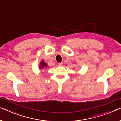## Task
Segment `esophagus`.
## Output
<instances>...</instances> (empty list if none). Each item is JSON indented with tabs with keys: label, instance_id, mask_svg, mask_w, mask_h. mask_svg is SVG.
I'll return each instance as SVG.
<instances>
[{
	"label": "esophagus",
	"instance_id": "34e87169",
	"mask_svg": "<svg viewBox=\"0 0 121 121\" xmlns=\"http://www.w3.org/2000/svg\"><path fill=\"white\" fill-rule=\"evenodd\" d=\"M63 65H63L62 63H59V64H58V66H59L61 67V66H63Z\"/></svg>",
	"mask_w": 121,
	"mask_h": 121
}]
</instances>
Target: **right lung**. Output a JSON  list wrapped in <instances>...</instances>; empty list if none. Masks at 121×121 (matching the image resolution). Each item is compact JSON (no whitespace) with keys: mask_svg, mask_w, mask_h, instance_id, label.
<instances>
[{"mask_svg":"<svg viewBox=\"0 0 121 121\" xmlns=\"http://www.w3.org/2000/svg\"><path fill=\"white\" fill-rule=\"evenodd\" d=\"M45 67H48V65L47 64L46 62H45L43 60H41L40 62V65H39V69H44V68Z\"/></svg>","mask_w":121,"mask_h":121,"instance_id":"add662e5","label":"right lung"}]
</instances>
